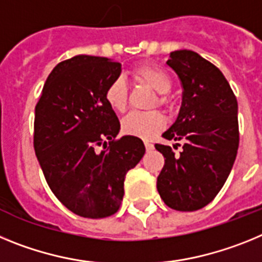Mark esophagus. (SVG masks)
Wrapping results in <instances>:
<instances>
[{
	"label": "esophagus",
	"mask_w": 262,
	"mask_h": 262,
	"mask_svg": "<svg viewBox=\"0 0 262 262\" xmlns=\"http://www.w3.org/2000/svg\"><path fill=\"white\" fill-rule=\"evenodd\" d=\"M145 147H146L147 151H151L154 149V145L150 144V142H145Z\"/></svg>",
	"instance_id": "obj_1"
}]
</instances>
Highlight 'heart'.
Instances as JSON below:
<instances>
[{"instance_id": "heart-1", "label": "heart", "mask_w": 262, "mask_h": 262, "mask_svg": "<svg viewBox=\"0 0 262 262\" xmlns=\"http://www.w3.org/2000/svg\"><path fill=\"white\" fill-rule=\"evenodd\" d=\"M134 76L142 83L147 84L159 93L158 103L166 104V93H169L172 87L170 76L163 70L154 66H142L134 71ZM105 100L109 106L117 112H122L128 104V88L122 77H117L109 84L105 91ZM165 126V117L157 111L151 112H130L122 120V132L134 137L150 140L162 130Z\"/></svg>"}]
</instances>
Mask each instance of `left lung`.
I'll return each mask as SVG.
<instances>
[{"label":"left lung","instance_id":"1","mask_svg":"<svg viewBox=\"0 0 262 262\" xmlns=\"http://www.w3.org/2000/svg\"><path fill=\"white\" fill-rule=\"evenodd\" d=\"M167 66L183 87L178 117L162 137L185 141L179 156L156 145L165 157L157 190L166 206L196 211L226 183L238 149L237 100L219 68L191 51L170 52Z\"/></svg>","mask_w":262,"mask_h":262}]
</instances>
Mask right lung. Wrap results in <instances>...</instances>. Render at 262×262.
<instances>
[{
  "label": "right lung",
  "mask_w": 262,
  "mask_h": 262,
  "mask_svg": "<svg viewBox=\"0 0 262 262\" xmlns=\"http://www.w3.org/2000/svg\"><path fill=\"white\" fill-rule=\"evenodd\" d=\"M120 74L121 64L111 59L76 55L52 70L35 106L34 149L47 185L88 219L117 212L125 175L145 154L138 137L116 140L120 121L105 91Z\"/></svg>",
  "instance_id": "obj_1"
}]
</instances>
